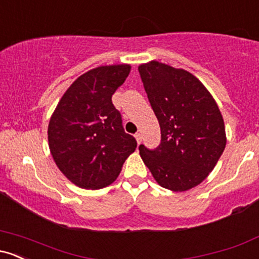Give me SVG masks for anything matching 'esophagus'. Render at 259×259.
I'll return each mask as SVG.
<instances>
[{
	"mask_svg": "<svg viewBox=\"0 0 259 259\" xmlns=\"http://www.w3.org/2000/svg\"><path fill=\"white\" fill-rule=\"evenodd\" d=\"M135 138H136V141H138V144H139V145L141 144V140H142V138H141V134H140V133H136V134H135Z\"/></svg>",
	"mask_w": 259,
	"mask_h": 259,
	"instance_id": "1",
	"label": "esophagus"
}]
</instances>
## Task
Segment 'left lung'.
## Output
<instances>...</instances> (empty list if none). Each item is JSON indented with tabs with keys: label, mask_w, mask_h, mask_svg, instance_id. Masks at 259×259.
I'll return each mask as SVG.
<instances>
[{
	"label": "left lung",
	"mask_w": 259,
	"mask_h": 259,
	"mask_svg": "<svg viewBox=\"0 0 259 259\" xmlns=\"http://www.w3.org/2000/svg\"><path fill=\"white\" fill-rule=\"evenodd\" d=\"M139 73L160 126L158 147L140 145V156L162 187L192 189L213 170L227 145L222 113L186 70L151 61L140 65Z\"/></svg>",
	"instance_id": "8db88e82"
}]
</instances>
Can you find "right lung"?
<instances>
[{
    "mask_svg": "<svg viewBox=\"0 0 259 259\" xmlns=\"http://www.w3.org/2000/svg\"><path fill=\"white\" fill-rule=\"evenodd\" d=\"M129 73V64H115L82 74L65 91L50 119L53 159L81 189L111 185L138 145L124 132L120 112L112 103V95Z\"/></svg>",
    "mask_w": 259,
    "mask_h": 259,
    "instance_id": "right-lung-1",
    "label": "right lung"
}]
</instances>
